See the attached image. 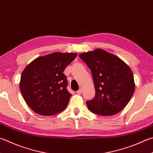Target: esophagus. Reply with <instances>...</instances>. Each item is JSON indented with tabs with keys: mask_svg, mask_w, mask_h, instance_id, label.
I'll list each match as a JSON object with an SVG mask.
<instances>
[{
	"mask_svg": "<svg viewBox=\"0 0 153 153\" xmlns=\"http://www.w3.org/2000/svg\"><path fill=\"white\" fill-rule=\"evenodd\" d=\"M82 93V89H79V90H78L77 91V94H81Z\"/></svg>",
	"mask_w": 153,
	"mask_h": 153,
	"instance_id": "obj_1",
	"label": "esophagus"
}]
</instances>
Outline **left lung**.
<instances>
[{
    "mask_svg": "<svg viewBox=\"0 0 153 153\" xmlns=\"http://www.w3.org/2000/svg\"><path fill=\"white\" fill-rule=\"evenodd\" d=\"M79 57L90 69L95 85V97L86 102L88 109L102 116L120 112L134 92L131 69L118 57L101 49L83 53Z\"/></svg>",
    "mask_w": 153,
    "mask_h": 153,
    "instance_id": "1",
    "label": "left lung"
}]
</instances>
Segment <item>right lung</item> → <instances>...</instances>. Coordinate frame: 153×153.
I'll use <instances>...</instances> for the list:
<instances>
[{
    "mask_svg": "<svg viewBox=\"0 0 153 153\" xmlns=\"http://www.w3.org/2000/svg\"><path fill=\"white\" fill-rule=\"evenodd\" d=\"M77 56L56 52L39 57L22 72L20 90L29 106L38 114L51 116L64 110L71 94L63 73Z\"/></svg>",
    "mask_w": 153,
    "mask_h": 153,
    "instance_id": "1",
    "label": "right lung"
}]
</instances>
